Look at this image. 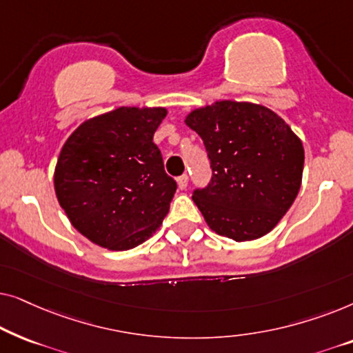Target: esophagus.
Listing matches in <instances>:
<instances>
[{
    "label": "esophagus",
    "instance_id": "esophagus-1",
    "mask_svg": "<svg viewBox=\"0 0 353 353\" xmlns=\"http://www.w3.org/2000/svg\"><path fill=\"white\" fill-rule=\"evenodd\" d=\"M188 180H190V178H188V175H181V176H178V178H176L178 188H180V190H185V188L188 186Z\"/></svg>",
    "mask_w": 353,
    "mask_h": 353
}]
</instances>
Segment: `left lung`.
<instances>
[{
    "mask_svg": "<svg viewBox=\"0 0 353 353\" xmlns=\"http://www.w3.org/2000/svg\"><path fill=\"white\" fill-rule=\"evenodd\" d=\"M186 125L210 161L209 185L192 191L207 225L238 243L272 231L301 190V139L273 110L252 103L220 101L192 110Z\"/></svg>",
    "mask_w": 353,
    "mask_h": 353,
    "instance_id": "obj_1",
    "label": "left lung"
}]
</instances>
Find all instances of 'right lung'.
<instances>
[{"label": "right lung", "instance_id": "1", "mask_svg": "<svg viewBox=\"0 0 353 353\" xmlns=\"http://www.w3.org/2000/svg\"><path fill=\"white\" fill-rule=\"evenodd\" d=\"M165 115L162 108H119L86 120L62 148L57 201L74 228L101 248H137L168 214L176 181L152 141Z\"/></svg>", "mask_w": 353, "mask_h": 353}]
</instances>
